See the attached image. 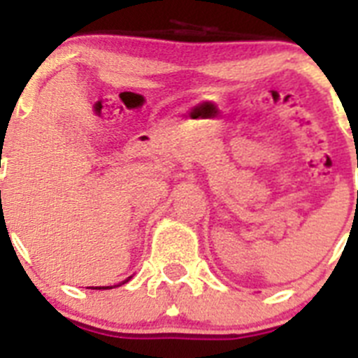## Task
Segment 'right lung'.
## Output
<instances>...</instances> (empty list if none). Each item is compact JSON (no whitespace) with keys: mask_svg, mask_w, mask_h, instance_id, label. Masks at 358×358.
<instances>
[{"mask_svg":"<svg viewBox=\"0 0 358 358\" xmlns=\"http://www.w3.org/2000/svg\"><path fill=\"white\" fill-rule=\"evenodd\" d=\"M129 280H131V278H127V280L123 281V283H127ZM123 283H120V285H123ZM90 289H98V290H100V289H113V287H90Z\"/></svg>","mask_w":358,"mask_h":358,"instance_id":"add662e5","label":"right lung"}]
</instances>
